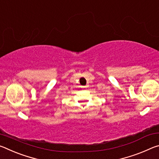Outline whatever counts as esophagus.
I'll return each mask as SVG.
<instances>
[{"label": "esophagus", "instance_id": "34e87169", "mask_svg": "<svg viewBox=\"0 0 159 159\" xmlns=\"http://www.w3.org/2000/svg\"><path fill=\"white\" fill-rule=\"evenodd\" d=\"M83 88H86V87H85V86H84V87H83Z\"/></svg>", "mask_w": 159, "mask_h": 159}]
</instances>
